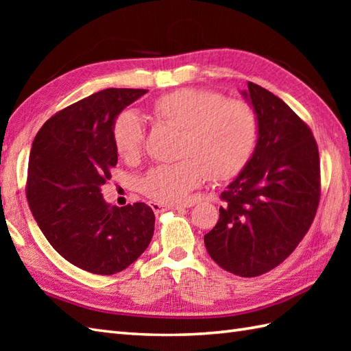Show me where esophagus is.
<instances>
[{
  "instance_id": "esophagus-1",
  "label": "esophagus",
  "mask_w": 351,
  "mask_h": 351,
  "mask_svg": "<svg viewBox=\"0 0 351 351\" xmlns=\"http://www.w3.org/2000/svg\"><path fill=\"white\" fill-rule=\"evenodd\" d=\"M190 206H193L191 202L180 204V205H162V204H158V202H151V208L155 213H160V211H164V210H181V208H190Z\"/></svg>"
}]
</instances>
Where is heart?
Segmentation results:
<instances>
[{
    "mask_svg": "<svg viewBox=\"0 0 351 351\" xmlns=\"http://www.w3.org/2000/svg\"><path fill=\"white\" fill-rule=\"evenodd\" d=\"M156 122L181 130L175 164L156 166L141 178L140 191L162 205L187 204L190 193L210 175L214 181L237 176L252 158L258 116L245 101L225 99L211 88H178L151 104ZM113 143L125 161H136L143 147L138 117L125 111L113 123Z\"/></svg>",
    "mask_w": 351,
    "mask_h": 351,
    "instance_id": "b5f03b06",
    "label": "heart"
}]
</instances>
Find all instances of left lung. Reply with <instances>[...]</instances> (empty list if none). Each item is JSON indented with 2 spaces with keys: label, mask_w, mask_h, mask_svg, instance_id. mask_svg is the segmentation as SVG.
<instances>
[{
  "label": "left lung",
  "mask_w": 351,
  "mask_h": 351,
  "mask_svg": "<svg viewBox=\"0 0 351 351\" xmlns=\"http://www.w3.org/2000/svg\"><path fill=\"white\" fill-rule=\"evenodd\" d=\"M243 92L258 116V141L221 193L220 219L205 240L226 271L255 278L283 263L306 235L319 202V155L309 126L255 83Z\"/></svg>",
  "instance_id": "left-lung-1"
}]
</instances>
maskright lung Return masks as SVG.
Returning <instances> with one entry per match:
<instances>
[{
	"label": "right lung",
	"mask_w": 351,
	"mask_h": 351,
	"mask_svg": "<svg viewBox=\"0 0 351 351\" xmlns=\"http://www.w3.org/2000/svg\"><path fill=\"white\" fill-rule=\"evenodd\" d=\"M145 88H106L58 111L36 134L27 200L43 235L81 270L114 274L152 240L155 215L137 202L111 206L101 187L117 164L113 123Z\"/></svg>",
	"instance_id": "obj_1"
}]
</instances>
